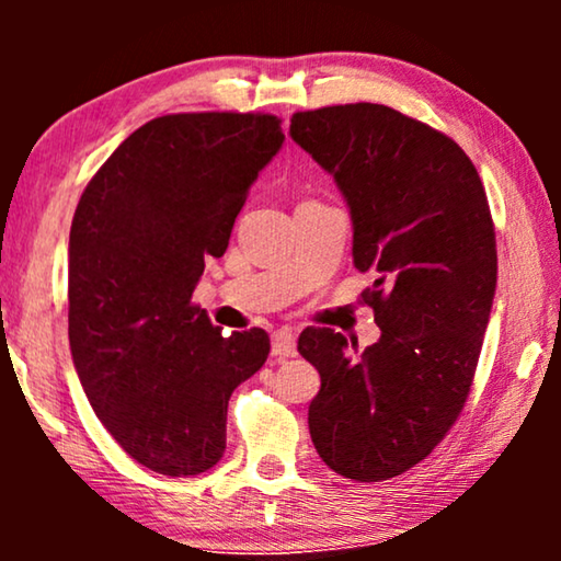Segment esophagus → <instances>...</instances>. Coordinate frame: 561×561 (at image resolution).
<instances>
[{"label":"esophagus","mask_w":561,"mask_h":561,"mask_svg":"<svg viewBox=\"0 0 561 561\" xmlns=\"http://www.w3.org/2000/svg\"><path fill=\"white\" fill-rule=\"evenodd\" d=\"M275 357H296V334L290 329H278L273 332V344H271Z\"/></svg>","instance_id":"34e87169"}]
</instances>
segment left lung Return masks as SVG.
<instances>
[{"label":"left lung","instance_id":"8db88e82","mask_svg":"<svg viewBox=\"0 0 561 561\" xmlns=\"http://www.w3.org/2000/svg\"><path fill=\"white\" fill-rule=\"evenodd\" d=\"M290 137L334 175L352 257L380 340L359 355L334 329H306L319 457L357 482L396 478L444 439L470 396L497 283L495 229L472 160L451 137L382 104L290 117Z\"/></svg>","mask_w":561,"mask_h":561}]
</instances>
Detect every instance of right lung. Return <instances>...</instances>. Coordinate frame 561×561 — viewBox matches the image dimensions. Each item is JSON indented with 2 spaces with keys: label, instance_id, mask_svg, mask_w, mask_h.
<instances>
[{
  "label": "right lung",
  "instance_id": "obj_1",
  "mask_svg": "<svg viewBox=\"0 0 561 561\" xmlns=\"http://www.w3.org/2000/svg\"><path fill=\"white\" fill-rule=\"evenodd\" d=\"M283 140L273 114H165L106 158L76 206V373L106 432L152 472L188 478L219 462L229 396L271 352L265 329L221 336L191 296Z\"/></svg>",
  "mask_w": 561,
  "mask_h": 561
}]
</instances>
